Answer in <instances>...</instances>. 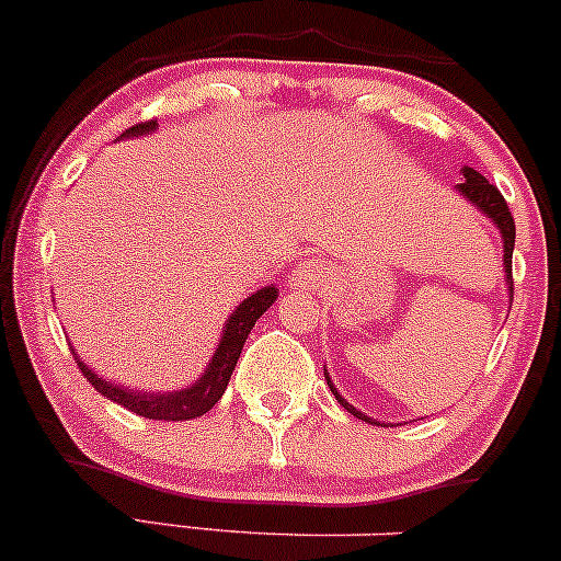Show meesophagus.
<instances>
[{"mask_svg":"<svg viewBox=\"0 0 561 561\" xmlns=\"http://www.w3.org/2000/svg\"><path fill=\"white\" fill-rule=\"evenodd\" d=\"M327 278H329L327 264H323L321 259H307V262L297 264V270L291 273V286L299 288V291H310V288H318Z\"/></svg>","mask_w":561,"mask_h":561,"instance_id":"esophagus-1","label":"esophagus"}]
</instances>
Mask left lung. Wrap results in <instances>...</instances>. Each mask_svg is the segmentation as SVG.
<instances>
[{"label": "left lung", "instance_id": "obj_1", "mask_svg": "<svg viewBox=\"0 0 561 561\" xmlns=\"http://www.w3.org/2000/svg\"><path fill=\"white\" fill-rule=\"evenodd\" d=\"M462 179L466 182L457 184L455 190L460 192L462 197H466L471 206H476L481 210V214L486 216V219L492 221V225L497 227L500 230V238H503V267H505V286H508V297H514V278H511V256H514V240H516V225H514V216H511L508 206H505L503 195L497 192V186H492L490 182H486L484 176H481L479 171H473V168H462ZM323 371H327V366H323ZM327 382L331 388V393L336 396V401L342 403V407L347 409V412L355 414L358 420H364V423H371V425H379L377 420L366 417L364 412H358V409L353 407V403H347L345 399H342L340 393H336L334 382H331L329 371H327Z\"/></svg>", "mask_w": 561, "mask_h": 561}]
</instances>
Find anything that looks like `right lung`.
Instances as JSON below:
<instances>
[{
  "label": "right lung",
  "mask_w": 561,
  "mask_h": 561,
  "mask_svg": "<svg viewBox=\"0 0 561 561\" xmlns=\"http://www.w3.org/2000/svg\"><path fill=\"white\" fill-rule=\"evenodd\" d=\"M152 130H158V119H152V123H138L134 128L125 130L119 138H138L152 134ZM275 299H278V288H275L273 283L259 288L254 294H249L243 302L234 307L232 316L227 318L225 329H221V340L219 345H216L214 355H210L206 371H203L192 385H186L182 390H171V393H147V390H130L125 388V385L106 382L104 377H99L90 369L85 360H80L75 347H71V353H75L77 366H80L82 375L88 377V382L93 385L101 396L119 403V407H125L128 412L141 414V417L147 420H165V423L195 420L201 417V414H206L208 409L225 396L234 371V364H238L240 351H243L251 329H254V323L267 312V307L273 305Z\"/></svg>",
  "instance_id": "add662e5"
}]
</instances>
